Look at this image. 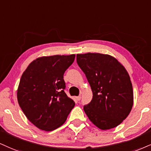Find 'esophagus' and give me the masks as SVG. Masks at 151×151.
I'll return each mask as SVG.
<instances>
[{"label": "esophagus", "mask_w": 151, "mask_h": 151, "mask_svg": "<svg viewBox=\"0 0 151 151\" xmlns=\"http://www.w3.org/2000/svg\"><path fill=\"white\" fill-rule=\"evenodd\" d=\"M76 99L78 100V101H80V100L81 99V96H76Z\"/></svg>", "instance_id": "34e87169"}]
</instances>
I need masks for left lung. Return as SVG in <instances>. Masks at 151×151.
I'll list each match as a JSON object with an SVG mask.
<instances>
[{
	"instance_id": "obj_1",
	"label": "left lung",
	"mask_w": 151,
	"mask_h": 151,
	"mask_svg": "<svg viewBox=\"0 0 151 151\" xmlns=\"http://www.w3.org/2000/svg\"><path fill=\"white\" fill-rule=\"evenodd\" d=\"M76 58L93 93L92 101L83 107L87 117L101 129L117 127L133 106L132 85L127 71L108 55L78 54Z\"/></svg>"
}]
</instances>
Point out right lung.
Returning <instances> with one entry per match:
<instances>
[{
  "label": "right lung",
  "mask_w": 151,
  "mask_h": 151,
  "mask_svg": "<svg viewBox=\"0 0 151 151\" xmlns=\"http://www.w3.org/2000/svg\"><path fill=\"white\" fill-rule=\"evenodd\" d=\"M75 55L36 59L22 74L17 90L19 105L31 122L45 131L62 125L75 106L64 92V74Z\"/></svg>",
  "instance_id": "right-lung-1"
}]
</instances>
